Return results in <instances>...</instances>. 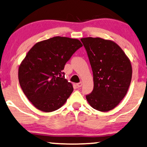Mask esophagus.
I'll return each instance as SVG.
<instances>
[{"instance_id": "esophagus-1", "label": "esophagus", "mask_w": 147, "mask_h": 147, "mask_svg": "<svg viewBox=\"0 0 147 147\" xmlns=\"http://www.w3.org/2000/svg\"><path fill=\"white\" fill-rule=\"evenodd\" d=\"M76 86H77L78 88H80L82 86V82H79V83L76 84Z\"/></svg>"}]
</instances>
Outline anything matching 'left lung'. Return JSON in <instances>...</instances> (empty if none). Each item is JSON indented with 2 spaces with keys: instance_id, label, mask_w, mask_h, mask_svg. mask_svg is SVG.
I'll return each instance as SVG.
<instances>
[{
  "instance_id": "1",
  "label": "left lung",
  "mask_w": 147,
  "mask_h": 147,
  "mask_svg": "<svg viewBox=\"0 0 147 147\" xmlns=\"http://www.w3.org/2000/svg\"><path fill=\"white\" fill-rule=\"evenodd\" d=\"M93 73L94 88L86 95L91 107L100 111L113 109L126 94L132 69L124 52L113 41L100 38L81 39Z\"/></svg>"
}]
</instances>
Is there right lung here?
Listing matches in <instances>:
<instances>
[{"instance_id":"obj_1","label":"right lung","mask_w":147,"mask_h":147,"mask_svg":"<svg viewBox=\"0 0 147 147\" xmlns=\"http://www.w3.org/2000/svg\"><path fill=\"white\" fill-rule=\"evenodd\" d=\"M82 47L77 39L55 36L36 43L19 68L23 92L34 107L44 112L54 111L63 105L73 92L65 78V65Z\"/></svg>"}]
</instances>
